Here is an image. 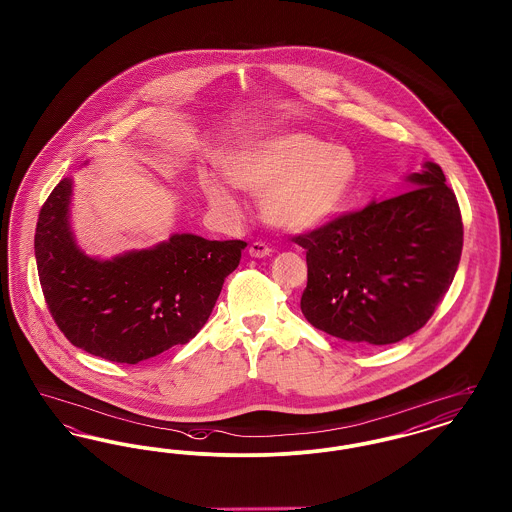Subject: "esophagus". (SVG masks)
<instances>
[{"label": "esophagus", "instance_id": "34e87169", "mask_svg": "<svg viewBox=\"0 0 512 512\" xmlns=\"http://www.w3.org/2000/svg\"><path fill=\"white\" fill-rule=\"evenodd\" d=\"M268 253H270V247L263 242H253L249 245V255L255 259H263V257H267Z\"/></svg>", "mask_w": 512, "mask_h": 512}]
</instances>
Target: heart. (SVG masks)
I'll return each mask as SVG.
<instances>
[{
    "mask_svg": "<svg viewBox=\"0 0 512 512\" xmlns=\"http://www.w3.org/2000/svg\"><path fill=\"white\" fill-rule=\"evenodd\" d=\"M357 159L345 146H328L305 132L274 134L245 147L228 161V176L263 195L265 219L288 232L313 230L340 211L357 178ZM207 199L236 211L238 199L222 176L203 178Z\"/></svg>",
    "mask_w": 512,
    "mask_h": 512,
    "instance_id": "heart-1",
    "label": "heart"
}]
</instances>
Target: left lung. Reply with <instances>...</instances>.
<instances>
[{
  "label": "left lung",
  "mask_w": 512,
  "mask_h": 512,
  "mask_svg": "<svg viewBox=\"0 0 512 512\" xmlns=\"http://www.w3.org/2000/svg\"><path fill=\"white\" fill-rule=\"evenodd\" d=\"M413 190L293 236L307 251L301 313L326 334L388 345L420 330L449 290L463 251L455 192L436 163Z\"/></svg>",
  "instance_id": "8db88e82"
}]
</instances>
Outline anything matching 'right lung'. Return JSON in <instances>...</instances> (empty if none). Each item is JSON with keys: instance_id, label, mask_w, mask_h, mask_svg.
Here are the masks:
<instances>
[{"instance_id": "obj_1", "label": "right lung", "mask_w": 512, "mask_h": 512, "mask_svg": "<svg viewBox=\"0 0 512 512\" xmlns=\"http://www.w3.org/2000/svg\"><path fill=\"white\" fill-rule=\"evenodd\" d=\"M73 180L63 178L38 215L34 253L49 313L90 355L136 365L203 328L245 242L174 234L169 242L99 261L74 244Z\"/></svg>"}]
</instances>
